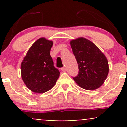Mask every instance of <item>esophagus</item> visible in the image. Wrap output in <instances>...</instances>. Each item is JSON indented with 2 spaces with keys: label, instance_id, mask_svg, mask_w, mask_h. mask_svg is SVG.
I'll use <instances>...</instances> for the list:
<instances>
[{
  "label": "esophagus",
  "instance_id": "34e87169",
  "mask_svg": "<svg viewBox=\"0 0 127 127\" xmlns=\"http://www.w3.org/2000/svg\"><path fill=\"white\" fill-rule=\"evenodd\" d=\"M61 70H62L63 72H65V71H66V68H65V67H63L61 68Z\"/></svg>",
  "mask_w": 127,
  "mask_h": 127
}]
</instances>
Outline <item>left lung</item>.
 Instances as JSON below:
<instances>
[{"label": "left lung", "mask_w": 127, "mask_h": 127, "mask_svg": "<svg viewBox=\"0 0 127 127\" xmlns=\"http://www.w3.org/2000/svg\"><path fill=\"white\" fill-rule=\"evenodd\" d=\"M78 64L79 74L74 81L81 88L95 90L100 88L108 75L109 67L105 55L94 43L84 37L70 42Z\"/></svg>", "instance_id": "1"}]
</instances>
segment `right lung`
Returning <instances> with one entry per match:
<instances>
[{
	"instance_id": "add662e5",
	"label": "right lung",
	"mask_w": 127,
	"mask_h": 127,
	"mask_svg": "<svg viewBox=\"0 0 127 127\" xmlns=\"http://www.w3.org/2000/svg\"><path fill=\"white\" fill-rule=\"evenodd\" d=\"M53 42L40 37L32 45L21 64V78L32 91L43 93L56 84L60 73L50 55Z\"/></svg>"
}]
</instances>
